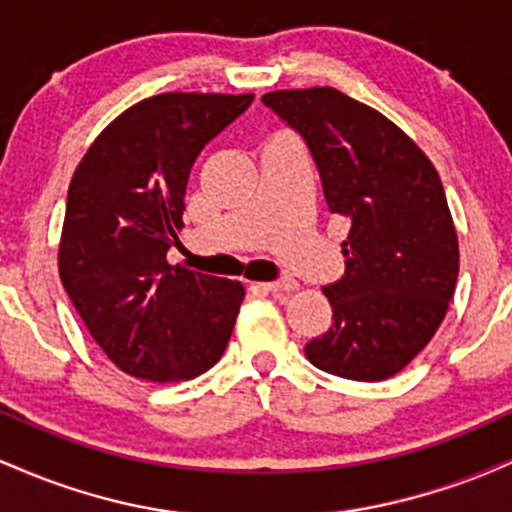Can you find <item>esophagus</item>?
<instances>
[{"label":"esophagus","instance_id":"esophagus-1","mask_svg":"<svg viewBox=\"0 0 512 512\" xmlns=\"http://www.w3.org/2000/svg\"><path fill=\"white\" fill-rule=\"evenodd\" d=\"M260 289L269 293H293L298 291L296 279H281V281H269V284H260Z\"/></svg>","mask_w":512,"mask_h":512}]
</instances>
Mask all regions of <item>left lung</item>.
<instances>
[{
	"mask_svg": "<svg viewBox=\"0 0 512 512\" xmlns=\"http://www.w3.org/2000/svg\"><path fill=\"white\" fill-rule=\"evenodd\" d=\"M262 103L305 139L327 207L351 223L346 272L322 289L334 322L305 356L349 380L392 378L433 339L460 272L438 170L395 122L332 86L272 91Z\"/></svg>",
	"mask_w": 512,
	"mask_h": 512,
	"instance_id": "8db88e82",
	"label": "left lung"
}]
</instances>
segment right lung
Masks as SVG:
<instances>
[{
	"mask_svg": "<svg viewBox=\"0 0 512 512\" xmlns=\"http://www.w3.org/2000/svg\"><path fill=\"white\" fill-rule=\"evenodd\" d=\"M252 93H161L117 115L69 182L60 279L86 330L122 373L180 383L219 361L240 313V281L166 260L178 245L199 151Z\"/></svg>",
	"mask_w": 512,
	"mask_h": 512,
	"instance_id": "obj_1",
	"label": "right lung"
}]
</instances>
